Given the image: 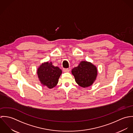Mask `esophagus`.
I'll use <instances>...</instances> for the list:
<instances>
[{
  "label": "esophagus",
  "mask_w": 133,
  "mask_h": 133,
  "mask_svg": "<svg viewBox=\"0 0 133 133\" xmlns=\"http://www.w3.org/2000/svg\"><path fill=\"white\" fill-rule=\"evenodd\" d=\"M63 71L64 72H69L70 71V69H63Z\"/></svg>",
  "instance_id": "obj_1"
}]
</instances>
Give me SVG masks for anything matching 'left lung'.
<instances>
[{"mask_svg": "<svg viewBox=\"0 0 133 133\" xmlns=\"http://www.w3.org/2000/svg\"><path fill=\"white\" fill-rule=\"evenodd\" d=\"M76 83L82 88H87L93 84L97 76L96 66L92 63L82 61L78 66L72 70Z\"/></svg>", "mask_w": 133, "mask_h": 133, "instance_id": "1", "label": "left lung"}]
</instances>
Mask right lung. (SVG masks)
<instances>
[{"instance_id": "add662e5", "label": "right lung", "mask_w": 133, "mask_h": 133, "mask_svg": "<svg viewBox=\"0 0 133 133\" xmlns=\"http://www.w3.org/2000/svg\"><path fill=\"white\" fill-rule=\"evenodd\" d=\"M61 73V70L54 66L51 62L42 63L37 69L38 78L41 83L49 89H52L57 85Z\"/></svg>"}]
</instances>
